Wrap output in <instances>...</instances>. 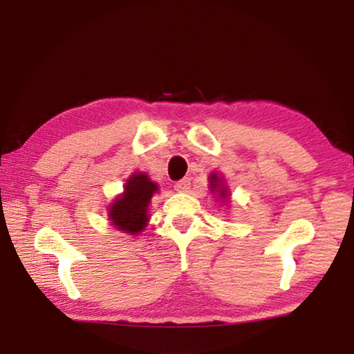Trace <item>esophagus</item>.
Wrapping results in <instances>:
<instances>
[{
  "label": "esophagus",
  "instance_id": "1",
  "mask_svg": "<svg viewBox=\"0 0 354 354\" xmlns=\"http://www.w3.org/2000/svg\"><path fill=\"white\" fill-rule=\"evenodd\" d=\"M173 187H175V190H178V192H187L190 189V178H183L181 181L175 183Z\"/></svg>",
  "mask_w": 354,
  "mask_h": 354
}]
</instances>
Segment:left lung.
<instances>
[{
    "instance_id": "obj_1",
    "label": "left lung",
    "mask_w": 354,
    "mask_h": 354,
    "mask_svg": "<svg viewBox=\"0 0 354 354\" xmlns=\"http://www.w3.org/2000/svg\"><path fill=\"white\" fill-rule=\"evenodd\" d=\"M217 183H220V179L215 176V175H211V184H212V189H217ZM220 185V184H218ZM220 195L221 196H226V189L221 187L220 189Z\"/></svg>"
}]
</instances>
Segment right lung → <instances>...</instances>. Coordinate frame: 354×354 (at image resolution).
Returning <instances> with one entry per match:
<instances>
[{"instance_id":"right-lung-1","label":"right lung","mask_w":354,"mask_h":354,"mask_svg":"<svg viewBox=\"0 0 354 354\" xmlns=\"http://www.w3.org/2000/svg\"><path fill=\"white\" fill-rule=\"evenodd\" d=\"M158 185L148 179L145 173H137L124 185V194L109 209L112 223L120 231L139 234L147 226L148 205Z\"/></svg>"}]
</instances>
